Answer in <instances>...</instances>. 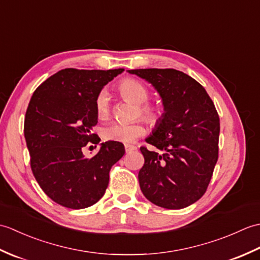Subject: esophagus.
Masks as SVG:
<instances>
[{"label": "esophagus", "mask_w": 260, "mask_h": 260, "mask_svg": "<svg viewBox=\"0 0 260 260\" xmlns=\"http://www.w3.org/2000/svg\"><path fill=\"white\" fill-rule=\"evenodd\" d=\"M137 150V147L136 146H134V145H125V151H126V153H131V152H134V151H136Z\"/></svg>", "instance_id": "obj_1"}]
</instances>
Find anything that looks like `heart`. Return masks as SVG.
I'll return each mask as SVG.
<instances>
[{
	"label": "heart",
	"instance_id": "1",
	"mask_svg": "<svg viewBox=\"0 0 260 260\" xmlns=\"http://www.w3.org/2000/svg\"><path fill=\"white\" fill-rule=\"evenodd\" d=\"M118 90L125 101L139 105V114L147 121L156 124L161 118V109L156 105L146 103L150 98V90L142 81L134 78H125L120 81ZM95 106L99 117H107L110 112V97L107 89H102L98 92ZM145 132V126L142 123L124 124L115 121L104 127L102 135L106 141L132 143L144 135Z\"/></svg>",
	"mask_w": 260,
	"mask_h": 260
}]
</instances>
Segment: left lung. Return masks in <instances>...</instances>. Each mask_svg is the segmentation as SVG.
Wrapping results in <instances>:
<instances>
[{
    "label": "left lung",
    "instance_id": "1",
    "mask_svg": "<svg viewBox=\"0 0 260 260\" xmlns=\"http://www.w3.org/2000/svg\"><path fill=\"white\" fill-rule=\"evenodd\" d=\"M145 79L162 98L164 113L146 139L163 154L142 146L140 186L147 200L183 209L200 199L218 161L220 120L206 89L175 69L128 70Z\"/></svg>",
    "mask_w": 260,
    "mask_h": 260
}]
</instances>
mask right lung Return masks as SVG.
<instances>
[{
    "label": "right lung",
    "mask_w": 260,
    "mask_h": 260,
    "mask_svg": "<svg viewBox=\"0 0 260 260\" xmlns=\"http://www.w3.org/2000/svg\"><path fill=\"white\" fill-rule=\"evenodd\" d=\"M124 69L67 68L43 81L33 92L24 118V137L32 173L46 194L60 206L85 209L98 202L109 171L125 154L119 142H105L91 158L82 150L101 139L91 133L98 123L96 97Z\"/></svg>",
    "instance_id": "right-lung-1"
}]
</instances>
